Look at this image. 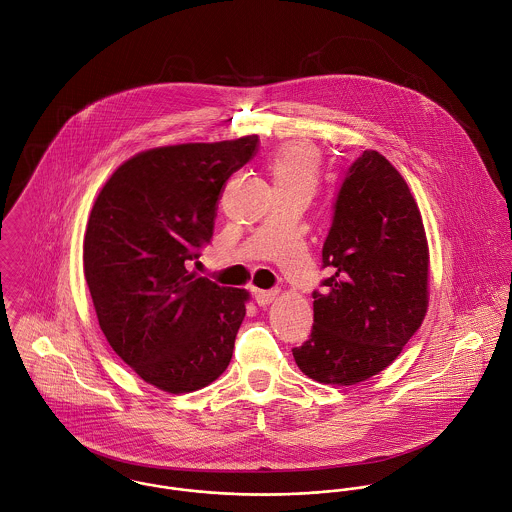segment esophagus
I'll return each mask as SVG.
<instances>
[{
    "label": "esophagus",
    "instance_id": "34e87169",
    "mask_svg": "<svg viewBox=\"0 0 512 512\" xmlns=\"http://www.w3.org/2000/svg\"><path fill=\"white\" fill-rule=\"evenodd\" d=\"M278 290H254V299L258 305H268L276 299Z\"/></svg>",
    "mask_w": 512,
    "mask_h": 512
}]
</instances>
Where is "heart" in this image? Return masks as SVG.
<instances>
[{"mask_svg": "<svg viewBox=\"0 0 512 512\" xmlns=\"http://www.w3.org/2000/svg\"><path fill=\"white\" fill-rule=\"evenodd\" d=\"M321 155L307 142H288L270 157V175L274 187H307L313 191L319 177Z\"/></svg>", "mask_w": 512, "mask_h": 512, "instance_id": "b5f03b06", "label": "heart"}]
</instances>
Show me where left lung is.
Listing matches in <instances>:
<instances>
[{
    "label": "left lung",
    "mask_w": 512,
    "mask_h": 512,
    "mask_svg": "<svg viewBox=\"0 0 512 512\" xmlns=\"http://www.w3.org/2000/svg\"><path fill=\"white\" fill-rule=\"evenodd\" d=\"M428 242L418 205L374 149L345 171L323 242L329 278L313 292L309 339L292 349L301 372L357 384L390 365L428 309Z\"/></svg>",
    "instance_id": "obj_1"
}]
</instances>
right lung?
<instances>
[{"instance_id": "add662e5", "label": "right lung", "mask_w": 512, "mask_h": 512, "mask_svg": "<svg viewBox=\"0 0 512 512\" xmlns=\"http://www.w3.org/2000/svg\"><path fill=\"white\" fill-rule=\"evenodd\" d=\"M258 136L142 151L102 187L84 236V278L114 353L165 392L226 370L248 293L185 268L211 242L228 177Z\"/></svg>"}]
</instances>
